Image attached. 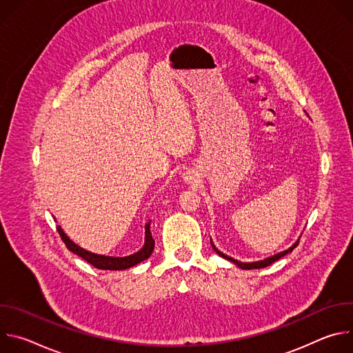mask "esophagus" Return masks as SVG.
<instances>
[{
    "label": "esophagus",
    "mask_w": 353,
    "mask_h": 353,
    "mask_svg": "<svg viewBox=\"0 0 353 353\" xmlns=\"http://www.w3.org/2000/svg\"><path fill=\"white\" fill-rule=\"evenodd\" d=\"M183 177H184V180H185L187 183H192V181H195V179H196V173H195L194 170H185V172L183 173Z\"/></svg>",
    "instance_id": "1"
}]
</instances>
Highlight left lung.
Wrapping results in <instances>:
<instances>
[{
	"mask_svg": "<svg viewBox=\"0 0 353 353\" xmlns=\"http://www.w3.org/2000/svg\"><path fill=\"white\" fill-rule=\"evenodd\" d=\"M299 240H300V239H297V241H294V244H293V245H290L288 250L281 251V253H278V254H275V256H271V257H268V259H264V260H261V261H256V263H240V261H237V260H234V259H230V257L225 256L223 253H221V251H219V250L212 244V241H211V245H212V248L216 251V253H218L222 259H226V260L232 261V263H233V264H236L237 267H240V268H243V270H257V268H265V267L271 265L272 263L278 261L281 257H283V256H286L288 253H290V251H292V250L299 244Z\"/></svg>",
	"mask_w": 353,
	"mask_h": 353,
	"instance_id": "obj_1",
	"label": "left lung"
}]
</instances>
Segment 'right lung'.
Returning a JSON list of instances; mask_svg holds the SVG:
<instances>
[{
	"mask_svg": "<svg viewBox=\"0 0 353 353\" xmlns=\"http://www.w3.org/2000/svg\"><path fill=\"white\" fill-rule=\"evenodd\" d=\"M149 226H150V221L141 225L138 233L134 236V239L128 244V247H125L116 256H109L93 247H82V245L74 243L63 232V229L60 226H57V232L70 251H72L74 254L83 259L86 263H89L94 268L120 271V270H127V268L137 265L138 263L146 260L150 254H152L154 247H155V240L152 237V233H150Z\"/></svg>",
	"mask_w": 353,
	"mask_h": 353,
	"instance_id": "right-lung-1",
	"label": "right lung"
}]
</instances>
